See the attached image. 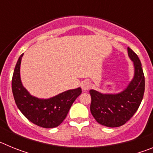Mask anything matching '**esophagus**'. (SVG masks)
I'll list each match as a JSON object with an SVG mask.
<instances>
[{
  "mask_svg": "<svg viewBox=\"0 0 153 153\" xmlns=\"http://www.w3.org/2000/svg\"><path fill=\"white\" fill-rule=\"evenodd\" d=\"M81 87H82V89H83L84 91L88 90L89 89H90V82H89V81H87V80L83 81V83H82V84H81Z\"/></svg>",
  "mask_w": 153,
  "mask_h": 153,
  "instance_id": "34e87169",
  "label": "esophagus"
}]
</instances>
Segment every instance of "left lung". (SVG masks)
<instances>
[{"instance_id":"obj_1","label":"left lung","mask_w":153,"mask_h":153,"mask_svg":"<svg viewBox=\"0 0 153 153\" xmlns=\"http://www.w3.org/2000/svg\"><path fill=\"white\" fill-rule=\"evenodd\" d=\"M128 56L133 62L134 76L128 86L117 93H102L90 90V112L97 122L107 127L124 125L137 111L145 91V77L137 55L128 47Z\"/></svg>"}]
</instances>
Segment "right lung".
<instances>
[{
    "mask_svg": "<svg viewBox=\"0 0 153 153\" xmlns=\"http://www.w3.org/2000/svg\"><path fill=\"white\" fill-rule=\"evenodd\" d=\"M23 55L17 60L12 77V92L16 105L24 117L35 125L47 129L58 126L65 120L82 90L80 87L69 90L48 99L33 97L21 82L20 71Z\"/></svg>",
    "mask_w": 153,
    "mask_h": 153,
    "instance_id": "obj_1",
    "label": "right lung"
}]
</instances>
